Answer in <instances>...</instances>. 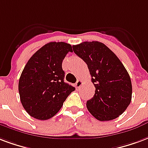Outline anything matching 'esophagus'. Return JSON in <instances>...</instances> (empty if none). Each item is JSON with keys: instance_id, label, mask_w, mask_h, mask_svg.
<instances>
[{"instance_id": "obj_1", "label": "esophagus", "mask_w": 148, "mask_h": 148, "mask_svg": "<svg viewBox=\"0 0 148 148\" xmlns=\"http://www.w3.org/2000/svg\"><path fill=\"white\" fill-rule=\"evenodd\" d=\"M83 84L82 81H81V80H78L77 82L75 83V87H76V88H79L81 86H82V85Z\"/></svg>"}]
</instances>
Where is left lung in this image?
Here are the masks:
<instances>
[{
	"mask_svg": "<svg viewBox=\"0 0 148 148\" xmlns=\"http://www.w3.org/2000/svg\"><path fill=\"white\" fill-rule=\"evenodd\" d=\"M77 56L85 61L96 88L86 107L91 114L101 121L118 118L132 99V83L120 60L104 44L85 41L73 45Z\"/></svg>",
	"mask_w": 148,
	"mask_h": 148,
	"instance_id": "obj_1",
	"label": "left lung"
}]
</instances>
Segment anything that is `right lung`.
<instances>
[{"instance_id": "obj_1", "label": "right lung", "mask_w": 148, "mask_h": 148, "mask_svg": "<svg viewBox=\"0 0 148 148\" xmlns=\"http://www.w3.org/2000/svg\"><path fill=\"white\" fill-rule=\"evenodd\" d=\"M73 52L70 44L49 42L27 63L18 81L22 105L29 115L47 120L56 115L75 88L64 82L62 63Z\"/></svg>"}]
</instances>
